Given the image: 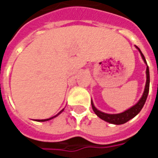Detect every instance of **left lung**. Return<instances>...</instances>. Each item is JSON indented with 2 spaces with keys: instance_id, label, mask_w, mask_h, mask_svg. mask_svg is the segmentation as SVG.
<instances>
[{
  "instance_id": "obj_1",
  "label": "left lung",
  "mask_w": 158,
  "mask_h": 158,
  "mask_svg": "<svg viewBox=\"0 0 158 158\" xmlns=\"http://www.w3.org/2000/svg\"><path fill=\"white\" fill-rule=\"evenodd\" d=\"M138 50L141 53V56H142V58L144 60V62L147 64L146 59L144 57L143 54H142L141 50H140V48H138ZM146 74H147V81H146L145 90H144V93H143V94H142V96H141V98L140 99V101H139L134 106H133L132 108H130L129 110H127L122 112V113L107 114L98 110L94 106L93 102H91L93 110L94 111V113L96 114L101 119L104 120V121H106V122H109V123H110V124H114V125H122V124H125V123H127V121H129L130 119H132L133 118H134L137 114L141 111L142 107L144 106V104H145L146 100H147L148 94V90H149V70H148V66L147 70H146Z\"/></svg>"
}]
</instances>
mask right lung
Listing matches in <instances>:
<instances>
[{
  "instance_id": "right-lung-1",
  "label": "right lung",
  "mask_w": 158,
  "mask_h": 158,
  "mask_svg": "<svg viewBox=\"0 0 158 158\" xmlns=\"http://www.w3.org/2000/svg\"><path fill=\"white\" fill-rule=\"evenodd\" d=\"M63 110H61V111H60V112H59V113L57 114V115H59V114L61 113V112H62V111H63ZM57 115H56V116H55V117H53V118H48V119H37V120H36V121H41V122H44V121H48V120L52 119V118H56V116H57Z\"/></svg>"
}]
</instances>
